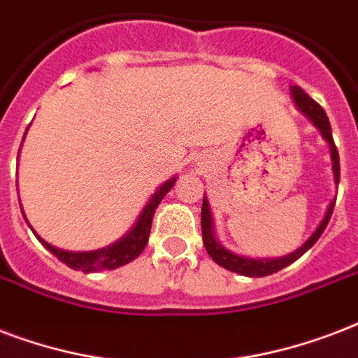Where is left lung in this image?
<instances>
[{
    "instance_id": "8db88e82",
    "label": "left lung",
    "mask_w": 358,
    "mask_h": 358,
    "mask_svg": "<svg viewBox=\"0 0 358 358\" xmlns=\"http://www.w3.org/2000/svg\"><path fill=\"white\" fill-rule=\"evenodd\" d=\"M292 95L293 99H295V102H297V106L314 121L315 127L321 130L323 138L331 143L332 170H334V179H336L338 182L340 181V159H338V149L336 145H334V140H332L331 123H329V117H327L325 110H323L314 99H310V96L306 95L301 87H297V85H293L292 87ZM334 203H336V199H332L331 205H329V209H327V215L325 218H323V222L317 226L314 235H312L299 250H295L293 254H287V256L284 257H278V259H250V257L237 256L234 252L226 250L222 245H218L217 239H215V235H213V220H210L209 205H207V199H203V205H201V235H203L205 250H207V254L213 257V262H217L220 267L228 268L231 273L243 274V276H256V278H262V276H268V274L278 273V271H282V268L287 267V265H292L293 262H297L304 252L315 245V241L320 239L321 234L325 231L327 224L331 220L332 210H334Z\"/></svg>"
}]
</instances>
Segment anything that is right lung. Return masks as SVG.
Wrapping results in <instances>:
<instances>
[{"label": "right lung", "instance_id": "right-lung-1", "mask_svg": "<svg viewBox=\"0 0 358 358\" xmlns=\"http://www.w3.org/2000/svg\"><path fill=\"white\" fill-rule=\"evenodd\" d=\"M176 179H170L166 181L162 187L153 194V198L149 199V203L145 205V209L138 218V222L132 228V231L124 235L123 239L113 243V245L106 246V248H101V250L95 252H66L59 250L55 246L44 243L41 237H37L41 243H43L46 248H48L52 254H54L61 263H65L66 267L74 268V271H84V273H95V271H112V268H117L121 265H127L132 259L140 256L145 245L149 241V234H151V222H153L155 210L159 207V203L162 201L166 194L170 192L171 187H173Z\"/></svg>", "mask_w": 358, "mask_h": 358}]
</instances>
